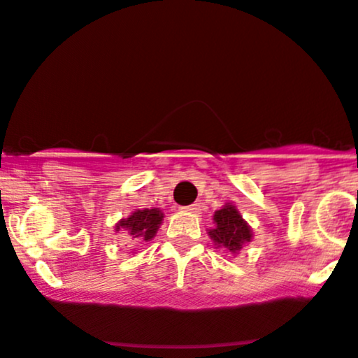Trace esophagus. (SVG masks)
Listing matches in <instances>:
<instances>
[{
  "label": "esophagus",
  "instance_id": "esophagus-1",
  "mask_svg": "<svg viewBox=\"0 0 358 358\" xmlns=\"http://www.w3.org/2000/svg\"><path fill=\"white\" fill-rule=\"evenodd\" d=\"M189 213H194V214H201V204H190L185 208Z\"/></svg>",
  "mask_w": 358,
  "mask_h": 358
}]
</instances>
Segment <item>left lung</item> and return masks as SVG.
<instances>
[{"label": "left lung", "instance_id": "8db88e82", "mask_svg": "<svg viewBox=\"0 0 358 358\" xmlns=\"http://www.w3.org/2000/svg\"><path fill=\"white\" fill-rule=\"evenodd\" d=\"M216 228L210 229L209 235L217 247L228 248L229 252H238L242 245L252 240V231L242 220L235 206H224L214 213Z\"/></svg>", "mask_w": 358, "mask_h": 358}]
</instances>
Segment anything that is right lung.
<instances>
[{
  "label": "right lung",
  "mask_w": 358,
  "mask_h": 358,
  "mask_svg": "<svg viewBox=\"0 0 358 358\" xmlns=\"http://www.w3.org/2000/svg\"><path fill=\"white\" fill-rule=\"evenodd\" d=\"M163 221V213L159 209H142L131 213L127 220L116 224V229L125 228L134 238H142L145 242L154 238L157 228Z\"/></svg>",
  "instance_id": "add662e5"
}]
</instances>
